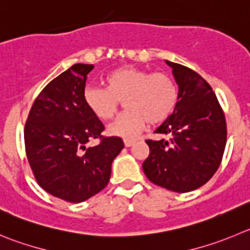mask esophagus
<instances>
[{"label": "esophagus", "mask_w": 250, "mask_h": 250, "mask_svg": "<svg viewBox=\"0 0 250 250\" xmlns=\"http://www.w3.org/2000/svg\"><path fill=\"white\" fill-rule=\"evenodd\" d=\"M134 144H135L134 140H124V145H125V147H131Z\"/></svg>", "instance_id": "34e87169"}]
</instances>
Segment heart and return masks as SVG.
<instances>
[{"label":"heart","instance_id":"obj_1","mask_svg":"<svg viewBox=\"0 0 250 250\" xmlns=\"http://www.w3.org/2000/svg\"><path fill=\"white\" fill-rule=\"evenodd\" d=\"M106 88L88 84L83 101L89 110L102 120L116 115L123 102L124 111L108 127V132L124 139H134L146 123L159 124L174 110L178 88L166 73H151L134 66H124L109 73Z\"/></svg>","mask_w":250,"mask_h":250}]
</instances>
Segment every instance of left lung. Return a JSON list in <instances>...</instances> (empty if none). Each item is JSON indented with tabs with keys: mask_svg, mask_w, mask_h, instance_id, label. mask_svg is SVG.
<instances>
[{
	"mask_svg": "<svg viewBox=\"0 0 250 250\" xmlns=\"http://www.w3.org/2000/svg\"><path fill=\"white\" fill-rule=\"evenodd\" d=\"M178 84L172 115L156 130L169 140H147L142 165L148 180L175 192L203 187L218 169L226 146V119L212 88L200 75L166 60Z\"/></svg>",
	"mask_w": 250,
	"mask_h": 250,
	"instance_id": "8db88e82",
	"label": "left lung"
}]
</instances>
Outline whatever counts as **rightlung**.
Segmentation results:
<instances>
[{"mask_svg": "<svg viewBox=\"0 0 250 250\" xmlns=\"http://www.w3.org/2000/svg\"><path fill=\"white\" fill-rule=\"evenodd\" d=\"M93 65L76 63L38 96L24 129L27 158L40 187L55 198L82 203L104 189L111 163L124 148L120 137H101L103 124L83 101Z\"/></svg>", "mask_w": 250, "mask_h": 250, "instance_id": "1", "label": "right lung"}]
</instances>
